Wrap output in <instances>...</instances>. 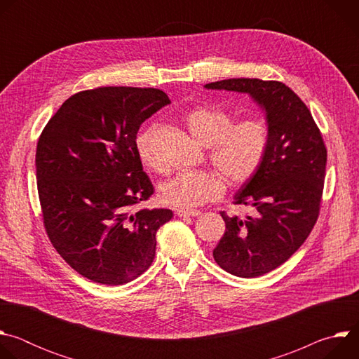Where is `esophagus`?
Listing matches in <instances>:
<instances>
[{"label": "esophagus", "instance_id": "1", "mask_svg": "<svg viewBox=\"0 0 359 359\" xmlns=\"http://www.w3.org/2000/svg\"><path fill=\"white\" fill-rule=\"evenodd\" d=\"M175 215L177 217H196V216L200 215V212L198 210H180V209H177L175 212Z\"/></svg>", "mask_w": 359, "mask_h": 359}]
</instances>
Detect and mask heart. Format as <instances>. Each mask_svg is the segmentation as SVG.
Masks as SVG:
<instances>
[{
    "label": "heart",
    "instance_id": "b5f03b06",
    "mask_svg": "<svg viewBox=\"0 0 359 359\" xmlns=\"http://www.w3.org/2000/svg\"><path fill=\"white\" fill-rule=\"evenodd\" d=\"M231 123V115L219 107H200L186 116L191 136L200 144L210 147L215 168L231 186H240L254 177L264 161L269 126L262 119ZM159 130V125H150L137 133L135 142L139 159L150 169H159L155 155ZM221 175L217 172L182 170L161 184V200L177 209L198 208L222 197L226 183Z\"/></svg>",
    "mask_w": 359,
    "mask_h": 359
}]
</instances>
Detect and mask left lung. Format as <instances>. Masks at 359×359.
Masks as SVG:
<instances>
[{"label": "left lung", "instance_id": "8db88e82", "mask_svg": "<svg viewBox=\"0 0 359 359\" xmlns=\"http://www.w3.org/2000/svg\"><path fill=\"white\" fill-rule=\"evenodd\" d=\"M206 89L247 93L264 112L269 147L264 161L234 194L255 215L238 219L220 213L226 231L213 250L227 273L254 278L267 274L301 247L320 212L327 149L311 112L284 83L233 78L204 85Z\"/></svg>", "mask_w": 359, "mask_h": 359}]
</instances>
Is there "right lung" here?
Instances as JSON below:
<instances>
[{"mask_svg": "<svg viewBox=\"0 0 359 359\" xmlns=\"http://www.w3.org/2000/svg\"><path fill=\"white\" fill-rule=\"evenodd\" d=\"M170 104L153 88L105 86L67 99L36 146V180L48 237L93 283L122 285L155 259L169 209L133 210L153 194L136 151L140 125Z\"/></svg>", "mask_w": 359, "mask_h": 359, "instance_id": "1", "label": "right lung"}]
</instances>
